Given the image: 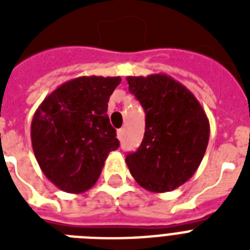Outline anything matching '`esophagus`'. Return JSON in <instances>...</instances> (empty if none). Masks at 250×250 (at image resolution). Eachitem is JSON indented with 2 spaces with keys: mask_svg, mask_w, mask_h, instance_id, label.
Returning <instances> with one entry per match:
<instances>
[{
  "mask_svg": "<svg viewBox=\"0 0 250 250\" xmlns=\"http://www.w3.org/2000/svg\"><path fill=\"white\" fill-rule=\"evenodd\" d=\"M117 136H118V139H119V140H122V139H123V137H125V128L118 129Z\"/></svg>",
  "mask_w": 250,
  "mask_h": 250,
  "instance_id": "esophagus-1",
  "label": "esophagus"
}]
</instances>
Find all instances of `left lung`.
Returning a JSON list of instances; mask_svg holds the SVG:
<instances>
[{
    "label": "left lung",
    "mask_w": 250,
    "mask_h": 250,
    "mask_svg": "<svg viewBox=\"0 0 250 250\" xmlns=\"http://www.w3.org/2000/svg\"><path fill=\"white\" fill-rule=\"evenodd\" d=\"M129 92L145 111V133L125 162L145 189L164 193L189 180L201 164L210 135L197 98L171 76H127Z\"/></svg>",
    "instance_id": "obj_1"
}]
</instances>
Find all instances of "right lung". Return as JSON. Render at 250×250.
Segmentation results:
<instances>
[{"label":"right lung","instance_id":"right-lung-1","mask_svg":"<svg viewBox=\"0 0 250 250\" xmlns=\"http://www.w3.org/2000/svg\"><path fill=\"white\" fill-rule=\"evenodd\" d=\"M119 76H80L53 90L37 107L31 140L37 164L60 189L82 193L94 186L111 150L119 148L107 102Z\"/></svg>","mask_w":250,"mask_h":250}]
</instances>
